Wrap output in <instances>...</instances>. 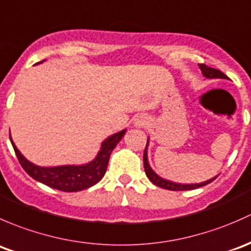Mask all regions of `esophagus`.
<instances>
[{"label": "esophagus", "mask_w": 251, "mask_h": 251, "mask_svg": "<svg viewBox=\"0 0 251 251\" xmlns=\"http://www.w3.org/2000/svg\"><path fill=\"white\" fill-rule=\"evenodd\" d=\"M147 123H149V120L145 115H139L134 118V125H135V126H139V128H144L145 126H147Z\"/></svg>", "instance_id": "1"}]
</instances>
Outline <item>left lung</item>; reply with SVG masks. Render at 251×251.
I'll use <instances>...</instances> for the list:
<instances>
[{"label":"left lung","instance_id":"8db88e82","mask_svg":"<svg viewBox=\"0 0 251 251\" xmlns=\"http://www.w3.org/2000/svg\"><path fill=\"white\" fill-rule=\"evenodd\" d=\"M200 68H201V70H202V74L206 77V78H228V77H227L224 72H221L220 70L208 68V66L204 65V64H200ZM147 144H149V140H147ZM147 144H146V147H145V151H144L145 173H146V175H147V177H149L150 181H151L152 183H154L156 186H158V187L165 188V190H170V191H188V190H195V188L202 187V186L208 185V183H210L211 181H214V180L216 179V176H215V177H213V179L208 180V181H204L201 183H187V185L172 182V181H168V180L162 179V177H159L158 175H157L156 173L151 169V167H150L149 161H147V151H146Z\"/></svg>","mask_w":251,"mask_h":251}]
</instances>
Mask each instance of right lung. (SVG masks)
I'll return each mask as SVG.
<instances>
[{"label": "right lung", "instance_id": "right-lung-1", "mask_svg": "<svg viewBox=\"0 0 251 251\" xmlns=\"http://www.w3.org/2000/svg\"><path fill=\"white\" fill-rule=\"evenodd\" d=\"M125 134L126 130H122L107 138L101 144V150L98 153L97 158L90 163L86 165H63V167L53 168H43L32 164L20 153L17 146L13 144L10 135L9 139L18 157V161L22 164L23 169L32 179L45 183L49 187L55 188V190L64 191V192H77V191L92 187L93 185L98 183L104 177L111 152L117 146Z\"/></svg>", "mask_w": 251, "mask_h": 251}]
</instances>
